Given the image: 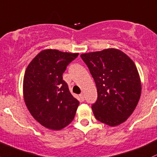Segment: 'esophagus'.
Returning a JSON list of instances; mask_svg holds the SVG:
<instances>
[{
	"label": "esophagus",
	"instance_id": "obj_1",
	"mask_svg": "<svg viewBox=\"0 0 157 157\" xmlns=\"http://www.w3.org/2000/svg\"><path fill=\"white\" fill-rule=\"evenodd\" d=\"M79 97H80V98H81V99H82V101L85 100V95H84L83 93H82V94H81L80 95H79Z\"/></svg>",
	"mask_w": 157,
	"mask_h": 157
}]
</instances>
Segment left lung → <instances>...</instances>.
Listing matches in <instances>:
<instances>
[{"label": "left lung", "mask_w": 157, "mask_h": 157, "mask_svg": "<svg viewBox=\"0 0 157 157\" xmlns=\"http://www.w3.org/2000/svg\"><path fill=\"white\" fill-rule=\"evenodd\" d=\"M97 89L91 109L96 119L110 126L125 122L137 106L141 93L139 73L133 60L111 48L81 55Z\"/></svg>", "instance_id": "8db88e82"}]
</instances>
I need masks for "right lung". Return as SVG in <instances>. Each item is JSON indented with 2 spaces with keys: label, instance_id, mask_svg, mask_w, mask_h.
Instances as JSON below:
<instances>
[{
  "label": "right lung",
  "instance_id": "add662e5",
  "mask_svg": "<svg viewBox=\"0 0 157 157\" xmlns=\"http://www.w3.org/2000/svg\"><path fill=\"white\" fill-rule=\"evenodd\" d=\"M78 53L45 49L31 60L23 79V97L28 111L42 126L60 130L74 119L79 102L63 80L67 65Z\"/></svg>",
  "mask_w": 157,
  "mask_h": 157
}]
</instances>
